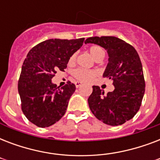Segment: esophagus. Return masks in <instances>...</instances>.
Segmentation results:
<instances>
[{
  "label": "esophagus",
  "instance_id": "esophagus-1",
  "mask_svg": "<svg viewBox=\"0 0 160 160\" xmlns=\"http://www.w3.org/2000/svg\"><path fill=\"white\" fill-rule=\"evenodd\" d=\"M81 85H82V83L81 82H79V81L75 82V86H76V88H80Z\"/></svg>",
  "mask_w": 160,
  "mask_h": 160
}]
</instances>
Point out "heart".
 I'll return each mask as SVG.
<instances>
[{"label":"heart","instance_id":"obj_1","mask_svg":"<svg viewBox=\"0 0 160 160\" xmlns=\"http://www.w3.org/2000/svg\"><path fill=\"white\" fill-rule=\"evenodd\" d=\"M89 53L92 56L93 59L96 61L98 60L103 59L105 56V52L101 46L95 45V46H90L89 48ZM75 60H76V53H74L70 56L68 63H69V65H74L75 63ZM73 75L79 81L88 83L94 80V78L97 75V72L95 70L80 68V69L75 70L73 73Z\"/></svg>","mask_w":160,"mask_h":160}]
</instances>
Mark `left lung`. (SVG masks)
Wrapping results in <instances>:
<instances>
[{
	"label": "left lung",
	"mask_w": 160,
	"mask_h": 160,
	"mask_svg": "<svg viewBox=\"0 0 160 160\" xmlns=\"http://www.w3.org/2000/svg\"><path fill=\"white\" fill-rule=\"evenodd\" d=\"M85 44H95L106 50L109 59L103 77L113 81L114 91L105 95L99 86H93L88 99L93 114L109 125L117 126L131 119L141 105L144 95V73L136 50L114 36L90 37Z\"/></svg>",
	"instance_id": "left-lung-1"
}]
</instances>
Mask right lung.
Segmentation results:
<instances>
[{
	"label": "right lung",
	"instance_id": "right-lung-1",
	"mask_svg": "<svg viewBox=\"0 0 160 160\" xmlns=\"http://www.w3.org/2000/svg\"><path fill=\"white\" fill-rule=\"evenodd\" d=\"M84 40L50 39L34 46L26 55L18 92L24 114L36 126H51L65 114L75 85L69 81L60 89L51 79L57 70L67 67L70 56L82 46Z\"/></svg>",
	"mask_w": 160,
	"mask_h": 160
}]
</instances>
